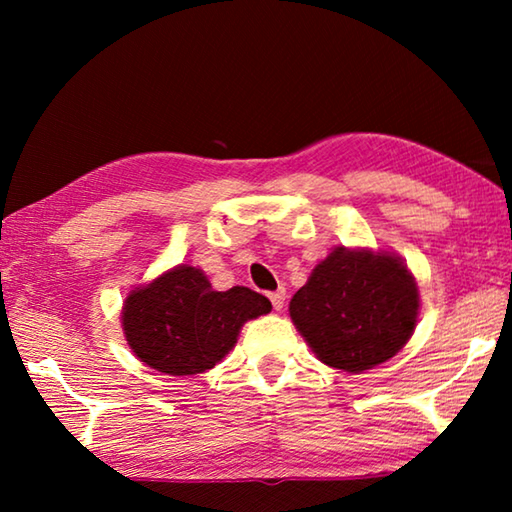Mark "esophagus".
<instances>
[{
  "label": "esophagus",
  "mask_w": 512,
  "mask_h": 512,
  "mask_svg": "<svg viewBox=\"0 0 512 512\" xmlns=\"http://www.w3.org/2000/svg\"><path fill=\"white\" fill-rule=\"evenodd\" d=\"M268 298H271V302H273V309H275V311H280V309L284 307V300H287V291H284V289H277V291H273L271 296H268Z\"/></svg>",
  "instance_id": "esophagus-1"
}]
</instances>
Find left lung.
<instances>
[{"instance_id":"left-lung-1","label":"left lung","mask_w":512,"mask_h":512,"mask_svg":"<svg viewBox=\"0 0 512 512\" xmlns=\"http://www.w3.org/2000/svg\"><path fill=\"white\" fill-rule=\"evenodd\" d=\"M289 316L318 361L359 375L409 343L418 282L391 250L336 246L291 298Z\"/></svg>"}]
</instances>
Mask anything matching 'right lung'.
Returning <instances> with one entry per match:
<instances>
[{
  "instance_id": "1",
  "label": "right lung",
  "mask_w": 512,
  "mask_h": 512,
  "mask_svg": "<svg viewBox=\"0 0 512 512\" xmlns=\"http://www.w3.org/2000/svg\"><path fill=\"white\" fill-rule=\"evenodd\" d=\"M271 309L262 293L248 287L214 291L205 271L178 264L128 293L121 329L142 363L185 377L214 368L235 348L241 327Z\"/></svg>"
}]
</instances>
